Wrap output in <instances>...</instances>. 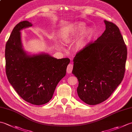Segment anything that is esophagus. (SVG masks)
<instances>
[{
    "label": "esophagus",
    "mask_w": 132,
    "mask_h": 132,
    "mask_svg": "<svg viewBox=\"0 0 132 132\" xmlns=\"http://www.w3.org/2000/svg\"><path fill=\"white\" fill-rule=\"evenodd\" d=\"M72 69H73V64L72 63L69 64V65L68 66V68H67V73L68 74L71 73Z\"/></svg>",
    "instance_id": "1"
}]
</instances>
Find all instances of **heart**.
<instances>
[{
  "label": "heart",
  "mask_w": 132,
  "mask_h": 132,
  "mask_svg": "<svg viewBox=\"0 0 132 132\" xmlns=\"http://www.w3.org/2000/svg\"><path fill=\"white\" fill-rule=\"evenodd\" d=\"M86 28V24L83 22H77L70 26H67L62 29L59 36L61 40L63 43L68 44L77 37L85 30ZM80 38L75 43L74 49L76 51H80L82 50L87 43L88 40L94 33V30L92 28H88L85 29Z\"/></svg>",
  "instance_id": "b5f03b06"
}]
</instances>
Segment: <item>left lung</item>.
Returning <instances> with one entry per match:
<instances>
[{
  "label": "left lung",
  "instance_id": "1",
  "mask_svg": "<svg viewBox=\"0 0 132 132\" xmlns=\"http://www.w3.org/2000/svg\"><path fill=\"white\" fill-rule=\"evenodd\" d=\"M105 30L78 52L72 73L77 78L78 96L89 105L106 100L124 78L127 49L119 28L104 20Z\"/></svg>",
  "mask_w": 132,
  "mask_h": 132
}]
</instances>
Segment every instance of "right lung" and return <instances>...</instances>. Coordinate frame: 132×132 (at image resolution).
Instances as JSON below:
<instances>
[{
  "instance_id": "1",
  "label": "right lung",
  "mask_w": 132,
  "mask_h": 132,
  "mask_svg": "<svg viewBox=\"0 0 132 132\" xmlns=\"http://www.w3.org/2000/svg\"><path fill=\"white\" fill-rule=\"evenodd\" d=\"M32 26L26 20L14 27L5 45V71L8 81L19 96L39 105L51 100L56 86L66 75L70 61L45 53L30 55L25 51L20 31Z\"/></svg>"
}]
</instances>
